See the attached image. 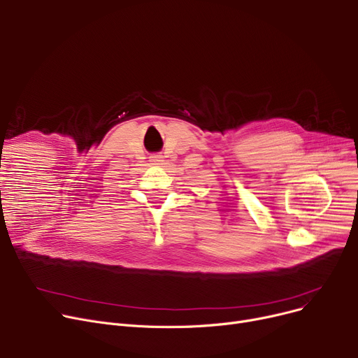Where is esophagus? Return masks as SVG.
Returning a JSON list of instances; mask_svg holds the SVG:
<instances>
[{"label":"esophagus","mask_w":358,"mask_h":358,"mask_svg":"<svg viewBox=\"0 0 358 358\" xmlns=\"http://www.w3.org/2000/svg\"><path fill=\"white\" fill-rule=\"evenodd\" d=\"M150 162H155V164L162 162V155L161 154H154L152 157H150Z\"/></svg>","instance_id":"esophagus-1"}]
</instances>
